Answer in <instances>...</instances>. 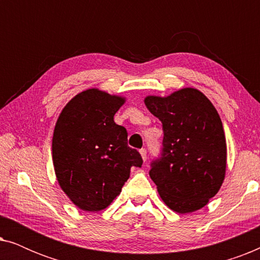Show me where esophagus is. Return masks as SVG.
I'll use <instances>...</instances> for the list:
<instances>
[{
    "label": "esophagus",
    "mask_w": 260,
    "mask_h": 260,
    "mask_svg": "<svg viewBox=\"0 0 260 260\" xmlns=\"http://www.w3.org/2000/svg\"><path fill=\"white\" fill-rule=\"evenodd\" d=\"M140 154L142 156V159H143V161H145V159H147V150H145V149H141Z\"/></svg>",
    "instance_id": "esophagus-1"
}]
</instances>
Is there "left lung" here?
<instances>
[{
    "label": "left lung",
    "instance_id": "obj_1",
    "mask_svg": "<svg viewBox=\"0 0 260 260\" xmlns=\"http://www.w3.org/2000/svg\"><path fill=\"white\" fill-rule=\"evenodd\" d=\"M145 106L162 122L161 157L149 172L163 202L174 212L190 213L208 204L226 174V138L211 101L186 87L168 97L148 95Z\"/></svg>",
    "mask_w": 260,
    "mask_h": 260
}]
</instances>
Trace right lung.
Here are the masks:
<instances>
[{"label": "right lung", "instance_id": "1", "mask_svg": "<svg viewBox=\"0 0 260 260\" xmlns=\"http://www.w3.org/2000/svg\"><path fill=\"white\" fill-rule=\"evenodd\" d=\"M125 98L88 88L73 97L56 120L52 157L56 180L78 208L98 212L120 194L131 167L143 163L127 145L113 116Z\"/></svg>", "mask_w": 260, "mask_h": 260}]
</instances>
